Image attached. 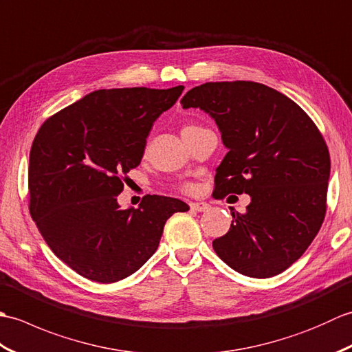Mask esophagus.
I'll return each mask as SVG.
<instances>
[{
    "mask_svg": "<svg viewBox=\"0 0 352 352\" xmlns=\"http://www.w3.org/2000/svg\"><path fill=\"white\" fill-rule=\"evenodd\" d=\"M190 208L195 212H206L210 208V206H208L207 203H190Z\"/></svg>",
    "mask_w": 352,
    "mask_h": 352,
    "instance_id": "obj_1",
    "label": "esophagus"
}]
</instances>
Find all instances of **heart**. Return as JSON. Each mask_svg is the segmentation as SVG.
<instances>
[{
    "label": "heart",
    "mask_w": 352,
    "mask_h": 352,
    "mask_svg": "<svg viewBox=\"0 0 352 352\" xmlns=\"http://www.w3.org/2000/svg\"><path fill=\"white\" fill-rule=\"evenodd\" d=\"M198 129H201V125H198V124H189V125L184 126L183 133H186V131H193V130H198ZM180 189H182L183 192H186V193H190V192L193 190V184H192V183H183V184L180 186Z\"/></svg>",
    "instance_id": "heart-1"
}]
</instances>
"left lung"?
I'll return each mask as SVG.
<instances>
[{
	"instance_id": "left-lung-1",
	"label": "left lung",
	"mask_w": 352,
	"mask_h": 352,
	"mask_svg": "<svg viewBox=\"0 0 352 352\" xmlns=\"http://www.w3.org/2000/svg\"><path fill=\"white\" fill-rule=\"evenodd\" d=\"M182 104L210 115L228 148L216 169L214 198L251 197L243 213L231 208V227L213 241L214 252L252 278L286 271L327 212L331 163L316 124L286 95L254 81L204 83Z\"/></svg>"
}]
</instances>
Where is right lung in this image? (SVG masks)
I'll list each match as a JSON object with an SVG mask.
<instances>
[{"mask_svg": "<svg viewBox=\"0 0 352 352\" xmlns=\"http://www.w3.org/2000/svg\"><path fill=\"white\" fill-rule=\"evenodd\" d=\"M183 86L101 89L42 124L30 151V213L63 263L96 283L124 280L155 252L163 227L189 206L146 195L139 208L116 197L139 166L154 121Z\"/></svg>", "mask_w": 352, "mask_h": 352, "instance_id": "obj_1", "label": "right lung"}]
</instances>
